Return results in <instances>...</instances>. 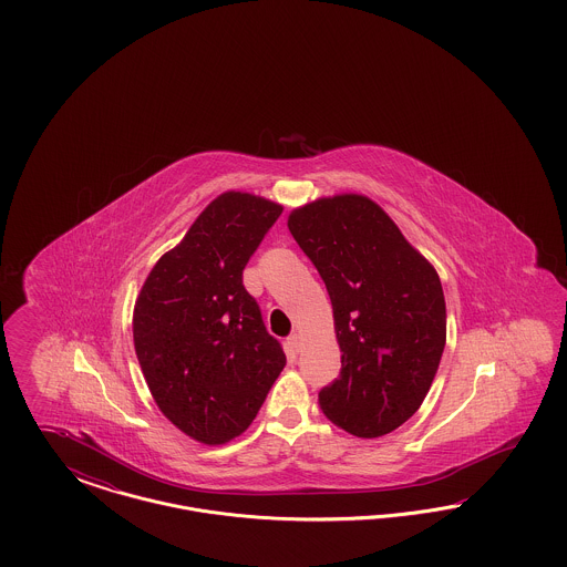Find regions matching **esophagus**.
Wrapping results in <instances>:
<instances>
[{
	"label": "esophagus",
	"mask_w": 567,
	"mask_h": 567,
	"mask_svg": "<svg viewBox=\"0 0 567 567\" xmlns=\"http://www.w3.org/2000/svg\"><path fill=\"white\" fill-rule=\"evenodd\" d=\"M289 347H291L293 351L301 349V336H299V333H293V336L289 338Z\"/></svg>",
	"instance_id": "1"
}]
</instances>
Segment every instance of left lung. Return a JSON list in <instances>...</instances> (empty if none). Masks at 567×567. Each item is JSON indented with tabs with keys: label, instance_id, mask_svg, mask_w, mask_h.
<instances>
[{
	"label": "left lung",
	"instance_id": "8db88e82",
	"mask_svg": "<svg viewBox=\"0 0 567 567\" xmlns=\"http://www.w3.org/2000/svg\"><path fill=\"white\" fill-rule=\"evenodd\" d=\"M289 231L321 274L342 370L319 393L324 416L357 437L404 425L430 393L446 344V301L432 264L361 193L303 204Z\"/></svg>",
	"mask_w": 567,
	"mask_h": 567
}]
</instances>
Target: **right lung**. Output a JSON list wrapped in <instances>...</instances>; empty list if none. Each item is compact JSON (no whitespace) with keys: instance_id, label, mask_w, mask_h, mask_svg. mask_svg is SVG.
I'll list each match as a JSON object with an SVG mask.
<instances>
[{"instance_id":"right-lung-1","label":"right lung","mask_w":567,"mask_h":567,"mask_svg":"<svg viewBox=\"0 0 567 567\" xmlns=\"http://www.w3.org/2000/svg\"><path fill=\"white\" fill-rule=\"evenodd\" d=\"M280 213L261 195L220 193L135 299V354L151 395L199 444L243 435L287 363L243 285L244 266Z\"/></svg>"}]
</instances>
